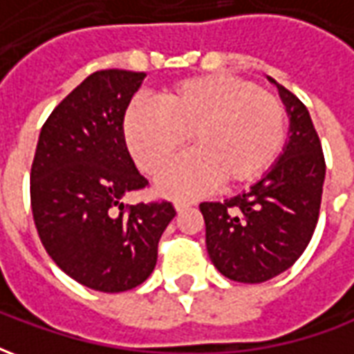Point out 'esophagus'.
I'll return each mask as SVG.
<instances>
[{
	"instance_id": "esophagus-1",
	"label": "esophagus",
	"mask_w": 354,
	"mask_h": 354,
	"mask_svg": "<svg viewBox=\"0 0 354 354\" xmlns=\"http://www.w3.org/2000/svg\"><path fill=\"white\" fill-rule=\"evenodd\" d=\"M193 203L192 201H185V199H176L174 201V208H176L178 212H182V210H185V208L192 207Z\"/></svg>"
}]
</instances>
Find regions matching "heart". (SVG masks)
<instances>
[{"mask_svg": "<svg viewBox=\"0 0 354 354\" xmlns=\"http://www.w3.org/2000/svg\"><path fill=\"white\" fill-rule=\"evenodd\" d=\"M288 113L281 98L252 81L208 73L178 81L157 96V106L134 102L124 111L123 138L140 169L157 174L187 146L197 151L162 172L167 195H199L223 180L252 184L279 157Z\"/></svg>", "mask_w": 354, "mask_h": 354, "instance_id": "1", "label": "heart"}]
</instances>
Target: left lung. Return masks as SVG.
<instances>
[{"label":"left lung","mask_w":354,"mask_h":354,"mask_svg":"<svg viewBox=\"0 0 354 354\" xmlns=\"http://www.w3.org/2000/svg\"><path fill=\"white\" fill-rule=\"evenodd\" d=\"M290 140L281 159L250 192L201 203L207 250L216 269L237 282H266L297 261L319 222L326 161L305 104L281 83Z\"/></svg>","instance_id":"8db88e82"}]
</instances>
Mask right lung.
<instances>
[{
	"label": "right lung",
	"mask_w": 354,
	"mask_h": 354,
	"mask_svg": "<svg viewBox=\"0 0 354 354\" xmlns=\"http://www.w3.org/2000/svg\"><path fill=\"white\" fill-rule=\"evenodd\" d=\"M144 72L100 70L53 109L30 172L35 230L66 274L98 292H124L157 263L162 231L176 216L169 201L123 205L149 182L123 138V117Z\"/></svg>",
	"instance_id": "1"
}]
</instances>
